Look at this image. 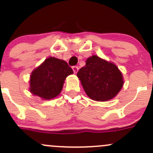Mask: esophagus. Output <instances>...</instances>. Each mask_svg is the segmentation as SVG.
<instances>
[{
	"label": "esophagus",
	"mask_w": 153,
	"mask_h": 153,
	"mask_svg": "<svg viewBox=\"0 0 153 153\" xmlns=\"http://www.w3.org/2000/svg\"><path fill=\"white\" fill-rule=\"evenodd\" d=\"M73 71L74 72V73H77L78 71V66H73Z\"/></svg>",
	"instance_id": "esophagus-1"
}]
</instances>
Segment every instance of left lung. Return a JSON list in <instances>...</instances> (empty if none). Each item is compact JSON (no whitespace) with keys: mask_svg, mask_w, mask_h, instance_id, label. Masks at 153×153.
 Here are the masks:
<instances>
[{"mask_svg":"<svg viewBox=\"0 0 153 153\" xmlns=\"http://www.w3.org/2000/svg\"><path fill=\"white\" fill-rule=\"evenodd\" d=\"M77 76L85 94L95 101L113 99L123 86L122 74L118 68L96 55L87 59L85 65L79 70Z\"/></svg>","mask_w":153,"mask_h":153,"instance_id":"obj_1","label":"left lung"}]
</instances>
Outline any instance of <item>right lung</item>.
Segmentation results:
<instances>
[{
  "label": "right lung",
  "mask_w": 153,
  "mask_h": 153,
  "mask_svg": "<svg viewBox=\"0 0 153 153\" xmlns=\"http://www.w3.org/2000/svg\"><path fill=\"white\" fill-rule=\"evenodd\" d=\"M73 73L65 61L49 57L31 73L30 92L43 99H53L61 92L67 76Z\"/></svg>",
  "instance_id": "1"
}]
</instances>
